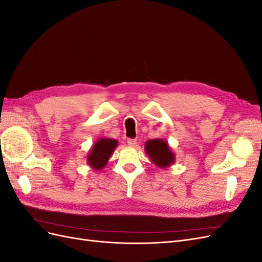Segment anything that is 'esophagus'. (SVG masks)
<instances>
[{"instance_id": "obj_1", "label": "esophagus", "mask_w": 262, "mask_h": 262, "mask_svg": "<svg viewBox=\"0 0 262 262\" xmlns=\"http://www.w3.org/2000/svg\"><path fill=\"white\" fill-rule=\"evenodd\" d=\"M128 145L129 146H136L137 145V140L136 139H129L128 140Z\"/></svg>"}]
</instances>
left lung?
Wrapping results in <instances>:
<instances>
[{
	"label": "left lung",
	"instance_id": "left-lung-1",
	"mask_svg": "<svg viewBox=\"0 0 262 262\" xmlns=\"http://www.w3.org/2000/svg\"><path fill=\"white\" fill-rule=\"evenodd\" d=\"M145 152L156 166L161 168L169 167L175 162V155L171 152L167 142L161 139L149 140L145 144Z\"/></svg>",
	"mask_w": 262,
	"mask_h": 262
}]
</instances>
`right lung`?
Listing matches in <instances>:
<instances>
[{
    "instance_id": "add662e5",
    "label": "right lung",
    "mask_w": 262,
    "mask_h": 262,
    "mask_svg": "<svg viewBox=\"0 0 262 262\" xmlns=\"http://www.w3.org/2000/svg\"><path fill=\"white\" fill-rule=\"evenodd\" d=\"M118 145V141L114 139L101 138L91 148L87 155V164L95 170H100L107 165V162Z\"/></svg>"
}]
</instances>
